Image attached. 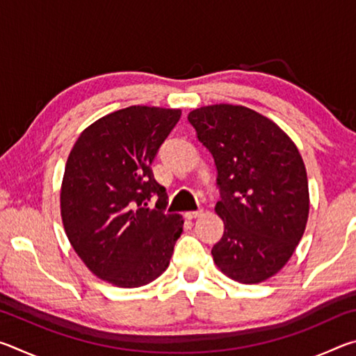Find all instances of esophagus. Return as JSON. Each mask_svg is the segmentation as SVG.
<instances>
[{
    "mask_svg": "<svg viewBox=\"0 0 356 356\" xmlns=\"http://www.w3.org/2000/svg\"><path fill=\"white\" fill-rule=\"evenodd\" d=\"M204 213V210L200 209V210H191V212H186L185 216L188 220H193V218H200V216Z\"/></svg>",
    "mask_w": 356,
    "mask_h": 356,
    "instance_id": "esophagus-1",
    "label": "esophagus"
}]
</instances>
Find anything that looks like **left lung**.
<instances>
[{
	"label": "left lung",
	"mask_w": 356,
	"mask_h": 356,
	"mask_svg": "<svg viewBox=\"0 0 356 356\" xmlns=\"http://www.w3.org/2000/svg\"><path fill=\"white\" fill-rule=\"evenodd\" d=\"M188 122L212 154L225 234L215 264L229 278L256 284L278 273L303 237L309 213L305 163L273 120L240 105L193 110Z\"/></svg>",
	"instance_id": "8db88e82"
}]
</instances>
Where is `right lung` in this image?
<instances>
[{"label": "right lung", "mask_w": 356, "mask_h": 356, "mask_svg": "<svg viewBox=\"0 0 356 356\" xmlns=\"http://www.w3.org/2000/svg\"><path fill=\"white\" fill-rule=\"evenodd\" d=\"M180 114L124 108L89 125L70 150L61 186L65 234L86 267L114 286L159 278L182 234V216L165 213L166 190L150 168Z\"/></svg>", "instance_id": "1"}]
</instances>
